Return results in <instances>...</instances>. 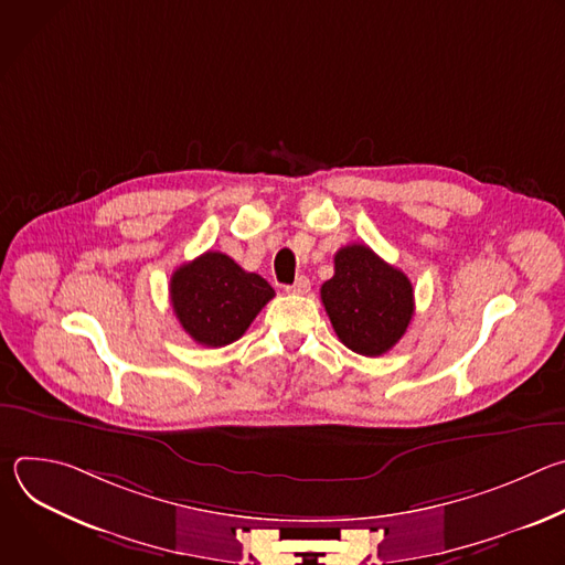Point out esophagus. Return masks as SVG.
I'll return each instance as SVG.
<instances>
[{
  "mask_svg": "<svg viewBox=\"0 0 565 565\" xmlns=\"http://www.w3.org/2000/svg\"><path fill=\"white\" fill-rule=\"evenodd\" d=\"M286 290L292 295H306L310 290V281H308V277H297L295 284L286 286Z\"/></svg>",
  "mask_w": 565,
  "mask_h": 565,
  "instance_id": "obj_1",
  "label": "esophagus"
}]
</instances>
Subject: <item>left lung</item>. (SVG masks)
<instances>
[{
    "instance_id": "left-lung-1",
    "label": "left lung",
    "mask_w": 565,
    "mask_h": 565,
    "mask_svg": "<svg viewBox=\"0 0 565 565\" xmlns=\"http://www.w3.org/2000/svg\"><path fill=\"white\" fill-rule=\"evenodd\" d=\"M321 303L344 347L377 358L407 333L414 286L369 246L351 244L338 250L335 275L321 286Z\"/></svg>"
}]
</instances>
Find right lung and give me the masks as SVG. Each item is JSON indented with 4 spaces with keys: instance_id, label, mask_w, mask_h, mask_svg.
Masks as SVG:
<instances>
[{
    "instance_id": "obj_1",
    "label": "right lung",
    "mask_w": 565,
    "mask_h": 565,
    "mask_svg": "<svg viewBox=\"0 0 565 565\" xmlns=\"http://www.w3.org/2000/svg\"><path fill=\"white\" fill-rule=\"evenodd\" d=\"M275 297L273 286L223 253H203L174 270L170 301L183 331L203 347H225L248 331Z\"/></svg>"
}]
</instances>
